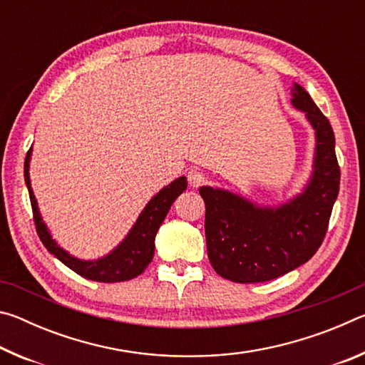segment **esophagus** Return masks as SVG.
Segmentation results:
<instances>
[{
    "mask_svg": "<svg viewBox=\"0 0 365 365\" xmlns=\"http://www.w3.org/2000/svg\"><path fill=\"white\" fill-rule=\"evenodd\" d=\"M187 178H188L190 187H193V188L201 187V185L206 182V177H205V174H202V172H201L200 169H196V168L188 170Z\"/></svg>",
    "mask_w": 365,
    "mask_h": 365,
    "instance_id": "esophagus-1",
    "label": "esophagus"
}]
</instances>
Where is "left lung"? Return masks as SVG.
<instances>
[{
  "mask_svg": "<svg viewBox=\"0 0 365 365\" xmlns=\"http://www.w3.org/2000/svg\"><path fill=\"white\" fill-rule=\"evenodd\" d=\"M292 103L306 113L316 130L314 172L301 195L282 206L261 207L230 191L200 188L206 205L209 262L227 280H274L307 262L325 238L339 191L335 135L329 119L298 83Z\"/></svg>",
  "mask_w": 365,
  "mask_h": 365,
  "instance_id": "1",
  "label": "left lung"
}]
</instances>
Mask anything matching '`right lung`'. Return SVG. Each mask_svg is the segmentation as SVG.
Segmentation results:
<instances>
[{
  "label": "right lung",
  "mask_w": 365,
  "mask_h": 365,
  "mask_svg": "<svg viewBox=\"0 0 365 365\" xmlns=\"http://www.w3.org/2000/svg\"><path fill=\"white\" fill-rule=\"evenodd\" d=\"M30 156H32V148H30L26 156L24 177H26V183L29 188L36 233H38L45 248L51 252V255L56 256L64 265L76 272V274L82 275L83 279L88 280L101 283H115L132 280L140 274H143L145 269L153 261L154 238H156L159 227L165 219V215H168L172 202L187 190V178L178 177L177 180L160 190L159 193L148 202L143 212L140 214V217L132 227L130 233L127 235L125 240H123L113 252H109L108 256H104L101 259H96V261H80V259L71 256L69 252L56 245V242L51 238V235H49L45 222L41 220L38 205H36L32 187H30Z\"/></svg>",
  "instance_id": "1"
}]
</instances>
